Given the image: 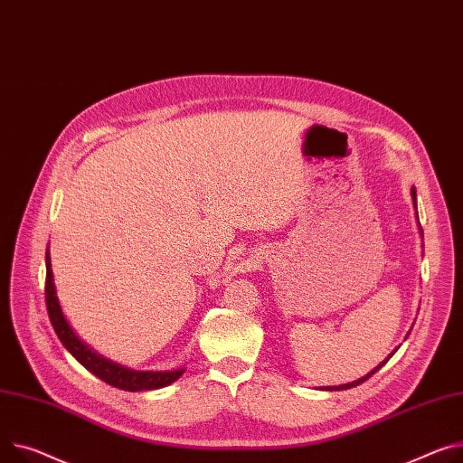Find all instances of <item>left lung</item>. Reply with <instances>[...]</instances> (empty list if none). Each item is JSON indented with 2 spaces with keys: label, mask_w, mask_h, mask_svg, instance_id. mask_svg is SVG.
Returning <instances> with one entry per match:
<instances>
[{
  "label": "left lung",
  "mask_w": 463,
  "mask_h": 463,
  "mask_svg": "<svg viewBox=\"0 0 463 463\" xmlns=\"http://www.w3.org/2000/svg\"><path fill=\"white\" fill-rule=\"evenodd\" d=\"M411 199H413V208H415V218H417V222H419V213H417V192H415V188H411ZM419 232H420V236H422V229H420V223H419ZM408 335H410V331H408ZM408 335H406V338H408ZM400 348V346H398ZM396 348V350H398ZM396 350H392V354H389V357L383 361V363H380L376 368H373V371L371 373H368L366 376H363V378H359V380H355V382H350V383H345V385H335V387H326L327 391H345V389H352V387H357L359 383H363V382H366L368 378H371L374 373H378L380 371V368L391 359V355H394V352ZM322 389V387H320Z\"/></svg>",
  "instance_id": "left-lung-1"
}]
</instances>
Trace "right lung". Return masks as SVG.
Wrapping results in <instances>:
<instances>
[{
    "instance_id": "add662e5",
    "label": "right lung",
    "mask_w": 463,
    "mask_h": 463,
    "mask_svg": "<svg viewBox=\"0 0 463 463\" xmlns=\"http://www.w3.org/2000/svg\"><path fill=\"white\" fill-rule=\"evenodd\" d=\"M46 307L50 322L59 336L63 346L87 368L89 373L99 376L102 382L122 389V391H150V389H162L176 382L186 368H176V371H134L125 364H118L100 354H97L89 345H85L81 338L74 333L69 320L61 309L55 285H53V271L50 260V250H46Z\"/></svg>"
}]
</instances>
